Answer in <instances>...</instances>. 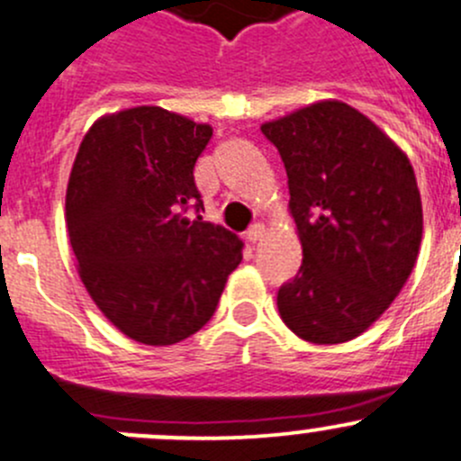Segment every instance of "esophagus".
I'll list each match as a JSON object with an SVG mask.
<instances>
[{
	"label": "esophagus",
	"instance_id": "34e87169",
	"mask_svg": "<svg viewBox=\"0 0 461 461\" xmlns=\"http://www.w3.org/2000/svg\"><path fill=\"white\" fill-rule=\"evenodd\" d=\"M263 234H266V225H263V222H254V225L245 231V239H248L249 243H257V240L263 239Z\"/></svg>",
	"mask_w": 461,
	"mask_h": 461
}]
</instances>
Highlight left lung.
Instances as JSON below:
<instances>
[{"label":"left lung","mask_w":461,"mask_h":461,"mask_svg":"<svg viewBox=\"0 0 461 461\" xmlns=\"http://www.w3.org/2000/svg\"><path fill=\"white\" fill-rule=\"evenodd\" d=\"M288 173L302 267L281 285L284 324L312 344L358 338L412 275L423 236L414 168L356 107L311 103L261 126Z\"/></svg>","instance_id":"8db88e82"}]
</instances>
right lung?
Instances as JSON below:
<instances>
[{"instance_id":"1","label":"right lung","mask_w":461,"mask_h":461,"mask_svg":"<svg viewBox=\"0 0 461 461\" xmlns=\"http://www.w3.org/2000/svg\"><path fill=\"white\" fill-rule=\"evenodd\" d=\"M213 128L158 105L103 114L80 141L65 195L76 267L98 311L150 347L212 320L243 240L189 221L203 207L194 167Z\"/></svg>"}]
</instances>
